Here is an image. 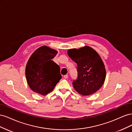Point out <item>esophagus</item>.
I'll return each mask as SVG.
<instances>
[{"label": "esophagus", "mask_w": 132, "mask_h": 132, "mask_svg": "<svg viewBox=\"0 0 132 132\" xmlns=\"http://www.w3.org/2000/svg\"><path fill=\"white\" fill-rule=\"evenodd\" d=\"M68 75H64V79H68Z\"/></svg>", "instance_id": "obj_1"}]
</instances>
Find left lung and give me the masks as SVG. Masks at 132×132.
Returning a JSON list of instances; mask_svg holds the SVG:
<instances>
[{
    "mask_svg": "<svg viewBox=\"0 0 132 132\" xmlns=\"http://www.w3.org/2000/svg\"><path fill=\"white\" fill-rule=\"evenodd\" d=\"M68 54L77 64L78 78L73 81L74 89L83 96L93 94L102 87L106 78V69L101 58L89 46L70 49Z\"/></svg>",
    "mask_w": 132,
    "mask_h": 132,
    "instance_id": "left-lung-1",
    "label": "left lung"
}]
</instances>
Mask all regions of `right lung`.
Wrapping results in <instances>:
<instances>
[{"instance_id": "right-lung-1", "label": "right lung", "mask_w": 132, "mask_h": 132, "mask_svg": "<svg viewBox=\"0 0 132 132\" xmlns=\"http://www.w3.org/2000/svg\"><path fill=\"white\" fill-rule=\"evenodd\" d=\"M57 53L56 50L43 46L31 55L26 66L25 75L28 85L35 93L47 95L62 78L59 66L52 61Z\"/></svg>"}]
</instances>
